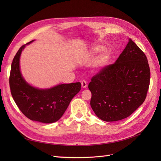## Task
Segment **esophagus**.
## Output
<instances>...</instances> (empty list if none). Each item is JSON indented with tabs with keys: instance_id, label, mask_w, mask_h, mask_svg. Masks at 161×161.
Here are the masks:
<instances>
[{
	"instance_id": "34e87169",
	"label": "esophagus",
	"mask_w": 161,
	"mask_h": 161,
	"mask_svg": "<svg viewBox=\"0 0 161 161\" xmlns=\"http://www.w3.org/2000/svg\"><path fill=\"white\" fill-rule=\"evenodd\" d=\"M81 83V87L83 88H86L87 87V82L86 81H82Z\"/></svg>"
}]
</instances>
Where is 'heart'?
Here are the masks:
<instances>
[{"label":"heart","mask_w":161,"mask_h":161,"mask_svg":"<svg viewBox=\"0 0 161 161\" xmlns=\"http://www.w3.org/2000/svg\"><path fill=\"white\" fill-rule=\"evenodd\" d=\"M104 49V47L101 45H96L92 47L90 49L89 56L91 58H95L100 52L101 53L97 58L95 66L97 68H103L106 66L112 57L111 51L108 49Z\"/></svg>","instance_id":"1"}]
</instances>
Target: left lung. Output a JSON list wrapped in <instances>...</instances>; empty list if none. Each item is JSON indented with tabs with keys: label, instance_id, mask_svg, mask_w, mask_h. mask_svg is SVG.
I'll return each mask as SVG.
<instances>
[{
	"label": "left lung",
	"instance_id": "left-lung-1",
	"mask_svg": "<svg viewBox=\"0 0 161 161\" xmlns=\"http://www.w3.org/2000/svg\"><path fill=\"white\" fill-rule=\"evenodd\" d=\"M150 82L147 58L130 38L116 60L91 78V106L103 121L125 119L141 106L146 98Z\"/></svg>",
	"mask_w": 161,
	"mask_h": 161
}]
</instances>
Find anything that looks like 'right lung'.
Returning a JSON list of instances; mask_svg holds the SVG:
<instances>
[{
    "label": "right lung",
    "mask_w": 161,
    "mask_h": 161,
    "mask_svg": "<svg viewBox=\"0 0 161 161\" xmlns=\"http://www.w3.org/2000/svg\"><path fill=\"white\" fill-rule=\"evenodd\" d=\"M25 46L19 48L12 63L9 83L12 97L21 112L29 119L43 123L56 122L80 91L81 83L59 84L45 89L31 86L23 78L19 68L21 53Z\"/></svg>",
    "instance_id": "right-lung-1"
}]
</instances>
